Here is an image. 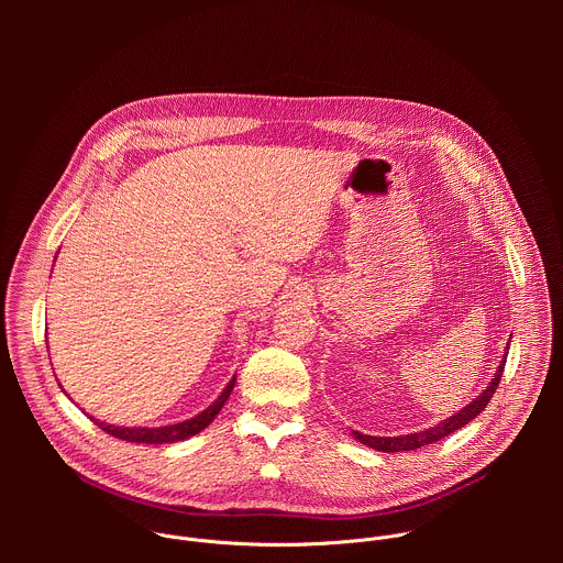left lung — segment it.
<instances>
[{
	"label": "left lung",
	"instance_id": "8db88e82",
	"mask_svg": "<svg viewBox=\"0 0 563 563\" xmlns=\"http://www.w3.org/2000/svg\"><path fill=\"white\" fill-rule=\"evenodd\" d=\"M506 358H508V352L504 354V361L499 365V372L497 376L493 378V383L488 385V389L481 391L478 398H474L470 406H465L461 412H456L454 417H450L448 421L426 430V432H417V434H406V437H367V434H361V432H354V437L365 443L367 448H374L378 452H404V450H417V448H423V445H430L434 441H441L443 437L452 434L454 430L467 426L472 419H476L481 412L486 410V406L490 404V398L501 380V374H504V365H506Z\"/></svg>",
	"mask_w": 563,
	"mask_h": 563
}]
</instances>
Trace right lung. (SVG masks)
<instances>
[{"mask_svg":"<svg viewBox=\"0 0 563 563\" xmlns=\"http://www.w3.org/2000/svg\"><path fill=\"white\" fill-rule=\"evenodd\" d=\"M233 383H235V376L229 380L224 391L213 400V404L205 412H200L198 417H194L185 423L165 426V428H115V426L100 423L98 419H93V421L107 434H111L115 439H122V441H129V443H176V441H183V439H189V437L198 434L200 430H205L216 419V415L222 410L224 400L229 398V394L233 389Z\"/></svg>","mask_w":563,"mask_h":563,"instance_id":"add662e5","label":"right lung"}]
</instances>
